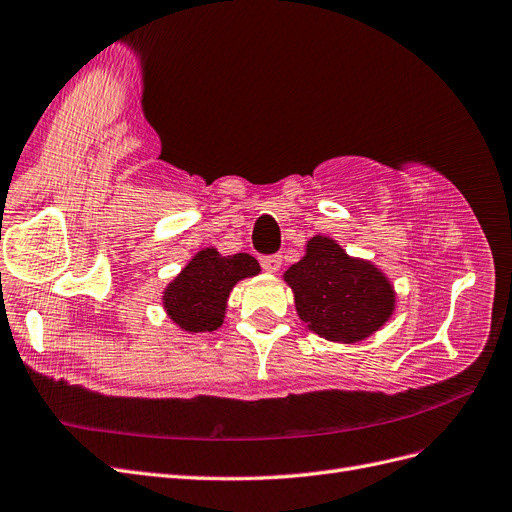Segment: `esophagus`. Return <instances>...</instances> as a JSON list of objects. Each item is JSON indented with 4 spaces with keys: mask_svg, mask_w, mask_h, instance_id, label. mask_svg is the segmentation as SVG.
<instances>
[{
    "mask_svg": "<svg viewBox=\"0 0 512 512\" xmlns=\"http://www.w3.org/2000/svg\"><path fill=\"white\" fill-rule=\"evenodd\" d=\"M260 267L267 273H277L281 269V258L279 256H260Z\"/></svg>",
    "mask_w": 512,
    "mask_h": 512,
    "instance_id": "1",
    "label": "esophagus"
}]
</instances>
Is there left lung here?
I'll return each instance as SVG.
<instances>
[{
  "instance_id": "1",
  "label": "left lung",
  "mask_w": 512,
  "mask_h": 512,
  "mask_svg": "<svg viewBox=\"0 0 512 512\" xmlns=\"http://www.w3.org/2000/svg\"><path fill=\"white\" fill-rule=\"evenodd\" d=\"M296 313L309 330L337 343L375 334L396 309L394 286L373 262L351 258L324 235L307 241L305 256L284 273Z\"/></svg>"
}]
</instances>
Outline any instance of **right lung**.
I'll use <instances>...</instances> for the list:
<instances>
[{"label":"right lung","mask_w":512,"mask_h":512,"mask_svg":"<svg viewBox=\"0 0 512 512\" xmlns=\"http://www.w3.org/2000/svg\"><path fill=\"white\" fill-rule=\"evenodd\" d=\"M260 273L250 254L222 256L205 248L192 256L163 292V307L171 322L186 332H211L222 326L228 294L237 281Z\"/></svg>","instance_id":"1"}]
</instances>
